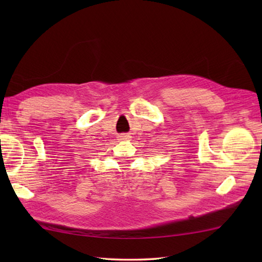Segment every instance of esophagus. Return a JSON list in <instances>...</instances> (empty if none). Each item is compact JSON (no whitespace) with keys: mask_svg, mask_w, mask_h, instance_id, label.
<instances>
[{"mask_svg":"<svg viewBox=\"0 0 262 262\" xmlns=\"http://www.w3.org/2000/svg\"><path fill=\"white\" fill-rule=\"evenodd\" d=\"M130 136L129 135H127V134H120L119 136H118V138L120 141H125V140H128V138H129Z\"/></svg>","mask_w":262,"mask_h":262,"instance_id":"34e87169","label":"esophagus"}]
</instances>
